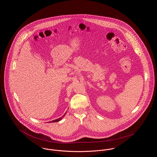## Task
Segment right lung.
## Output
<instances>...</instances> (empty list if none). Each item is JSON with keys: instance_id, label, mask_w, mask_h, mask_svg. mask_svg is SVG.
<instances>
[{"instance_id": "add662e5", "label": "right lung", "mask_w": 157, "mask_h": 157, "mask_svg": "<svg viewBox=\"0 0 157 157\" xmlns=\"http://www.w3.org/2000/svg\"><path fill=\"white\" fill-rule=\"evenodd\" d=\"M66 113H67V112H66V113H65V114H64L62 117H60V118H58V119H56V120H52V121H51V122H49V123H51V122H52V123H53V122H57V121H59L60 120H61L62 119V118H63V117H64V116L65 115V114H66Z\"/></svg>"}]
</instances>
